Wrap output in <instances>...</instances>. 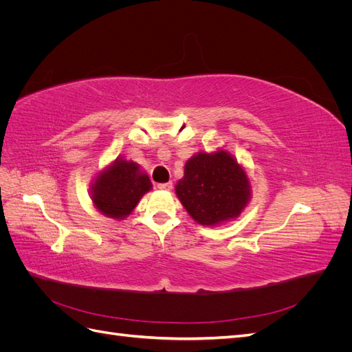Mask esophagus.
Listing matches in <instances>:
<instances>
[{"mask_svg":"<svg viewBox=\"0 0 352 352\" xmlns=\"http://www.w3.org/2000/svg\"><path fill=\"white\" fill-rule=\"evenodd\" d=\"M157 188H158V189H162V190H170V189L173 188V184H172V182H167V184H160Z\"/></svg>","mask_w":352,"mask_h":352,"instance_id":"34e87169","label":"esophagus"}]
</instances>
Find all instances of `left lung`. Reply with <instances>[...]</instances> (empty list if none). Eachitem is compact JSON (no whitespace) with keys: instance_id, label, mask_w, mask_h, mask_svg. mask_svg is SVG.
I'll return each mask as SVG.
<instances>
[{"instance_id":"8db88e82","label":"left lung","mask_w":352,"mask_h":352,"mask_svg":"<svg viewBox=\"0 0 352 352\" xmlns=\"http://www.w3.org/2000/svg\"><path fill=\"white\" fill-rule=\"evenodd\" d=\"M175 192L188 214L202 226L238 219L251 201L247 170L223 148L197 153L185 164Z\"/></svg>"}]
</instances>
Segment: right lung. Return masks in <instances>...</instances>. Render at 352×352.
I'll return each instance as SVG.
<instances>
[{"instance_id":"obj_1","label":"right lung","mask_w":352,"mask_h":352,"mask_svg":"<svg viewBox=\"0 0 352 352\" xmlns=\"http://www.w3.org/2000/svg\"><path fill=\"white\" fill-rule=\"evenodd\" d=\"M151 189V180L140 164L117 157L95 175L89 194L94 207L101 214L113 220H123L132 214L141 198Z\"/></svg>"}]
</instances>
